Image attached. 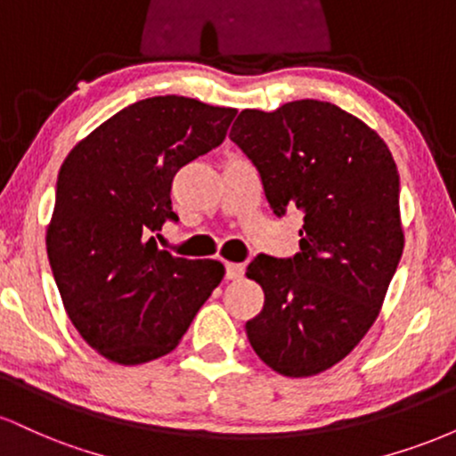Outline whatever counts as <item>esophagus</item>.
Wrapping results in <instances>:
<instances>
[{
	"mask_svg": "<svg viewBox=\"0 0 456 456\" xmlns=\"http://www.w3.org/2000/svg\"><path fill=\"white\" fill-rule=\"evenodd\" d=\"M224 276H227V281H240L244 276V265L227 261V264H224Z\"/></svg>",
	"mask_w": 456,
	"mask_h": 456,
	"instance_id": "esophagus-1",
	"label": "esophagus"
}]
</instances>
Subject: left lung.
I'll return each mask as SVG.
<instances>
[{
  "label": "left lung",
  "mask_w": 456,
  "mask_h": 456,
  "mask_svg": "<svg viewBox=\"0 0 456 456\" xmlns=\"http://www.w3.org/2000/svg\"><path fill=\"white\" fill-rule=\"evenodd\" d=\"M229 137L272 210H305L300 253L259 255L246 270L265 296L246 337L272 370L313 378L362 341L384 305L405 244L396 162L362 119L322 101L244 109Z\"/></svg>",
  "instance_id": "left-lung-1"
}]
</instances>
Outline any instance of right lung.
<instances>
[{
	"label": "right lung",
	"mask_w": 456,
	"mask_h": 456,
	"mask_svg": "<svg viewBox=\"0 0 456 456\" xmlns=\"http://www.w3.org/2000/svg\"><path fill=\"white\" fill-rule=\"evenodd\" d=\"M235 113L195 98H145L68 151L46 255L72 326L102 358L134 366L174 352L223 281L221 261L175 257L151 233L177 221L174 175L223 143Z\"/></svg>",
	"instance_id": "right-lung-1"
}]
</instances>
